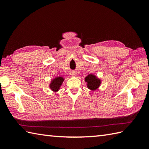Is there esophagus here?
I'll return each instance as SVG.
<instances>
[{
    "mask_svg": "<svg viewBox=\"0 0 149 149\" xmlns=\"http://www.w3.org/2000/svg\"><path fill=\"white\" fill-rule=\"evenodd\" d=\"M70 75H72V76H74V75H75V72H72L71 74H70Z\"/></svg>",
    "mask_w": 149,
    "mask_h": 149,
    "instance_id": "1",
    "label": "esophagus"
}]
</instances>
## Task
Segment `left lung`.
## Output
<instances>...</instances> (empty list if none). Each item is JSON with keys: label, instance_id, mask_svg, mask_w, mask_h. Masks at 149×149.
<instances>
[{"label": "left lung", "instance_id": "8db88e82", "mask_svg": "<svg viewBox=\"0 0 149 149\" xmlns=\"http://www.w3.org/2000/svg\"><path fill=\"white\" fill-rule=\"evenodd\" d=\"M85 81L87 83V86L91 90H96L100 84V81L93 74H90L85 78Z\"/></svg>", "mask_w": 149, "mask_h": 149}]
</instances>
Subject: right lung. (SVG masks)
Returning a JSON list of instances; mask_svg holds the SVG:
<instances>
[{"instance_id":"1","label":"right lung","mask_w":149,"mask_h":149,"mask_svg":"<svg viewBox=\"0 0 149 149\" xmlns=\"http://www.w3.org/2000/svg\"><path fill=\"white\" fill-rule=\"evenodd\" d=\"M63 81H64V79L61 77H58L55 78L52 81L51 83L50 84V89L54 91H58L60 86H61V85L62 84Z\"/></svg>"}]
</instances>
